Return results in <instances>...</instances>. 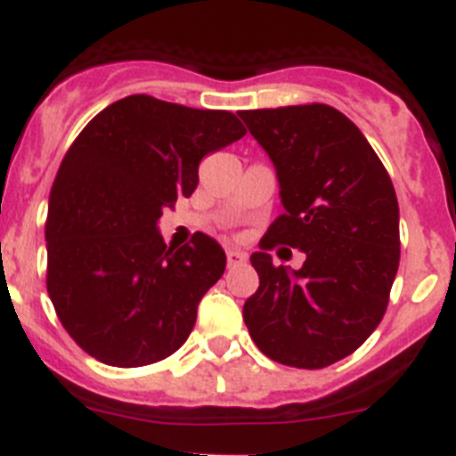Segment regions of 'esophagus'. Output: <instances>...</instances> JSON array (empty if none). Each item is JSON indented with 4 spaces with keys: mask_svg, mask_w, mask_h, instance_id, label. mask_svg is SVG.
Masks as SVG:
<instances>
[{
    "mask_svg": "<svg viewBox=\"0 0 456 456\" xmlns=\"http://www.w3.org/2000/svg\"><path fill=\"white\" fill-rule=\"evenodd\" d=\"M225 260H228V267H240V265L247 263V253L240 251V248H228Z\"/></svg>",
    "mask_w": 456,
    "mask_h": 456,
    "instance_id": "obj_1",
    "label": "esophagus"
}]
</instances>
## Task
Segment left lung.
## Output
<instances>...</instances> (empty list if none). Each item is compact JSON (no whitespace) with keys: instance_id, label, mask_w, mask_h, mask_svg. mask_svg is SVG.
<instances>
[{"instance_id":"left-lung-1","label":"left lung","mask_w":456,"mask_h":456,"mask_svg":"<svg viewBox=\"0 0 456 456\" xmlns=\"http://www.w3.org/2000/svg\"><path fill=\"white\" fill-rule=\"evenodd\" d=\"M276 167L285 212L251 265L260 288L244 304L257 349L289 368L320 370L356 352L384 320L400 267V208L361 130L329 104L240 111ZM301 248L289 273L266 253Z\"/></svg>"}]
</instances>
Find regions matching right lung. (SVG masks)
Here are the masks:
<instances>
[{
    "label": "right lung",
    "mask_w": 456,
    "mask_h": 456,
    "mask_svg": "<svg viewBox=\"0 0 456 456\" xmlns=\"http://www.w3.org/2000/svg\"><path fill=\"white\" fill-rule=\"evenodd\" d=\"M244 134L231 111L127 95L72 141L47 208V294L88 356L141 368L183 347L225 253L203 232L167 247L157 221L191 196L208 152Z\"/></svg>",
    "instance_id": "1"
}]
</instances>
